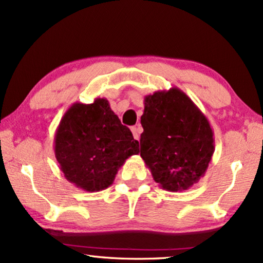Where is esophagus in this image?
Here are the masks:
<instances>
[{
  "label": "esophagus",
  "mask_w": 263,
  "mask_h": 263,
  "mask_svg": "<svg viewBox=\"0 0 263 263\" xmlns=\"http://www.w3.org/2000/svg\"><path fill=\"white\" fill-rule=\"evenodd\" d=\"M141 132H142V127L140 124L135 125V127H132V133H133V135H134L135 140L140 139V134H141Z\"/></svg>",
  "instance_id": "34e87169"
}]
</instances>
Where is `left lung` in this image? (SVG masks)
I'll use <instances>...</instances> for the list:
<instances>
[{
    "instance_id": "left-lung-1",
    "label": "left lung",
    "mask_w": 263,
    "mask_h": 263,
    "mask_svg": "<svg viewBox=\"0 0 263 263\" xmlns=\"http://www.w3.org/2000/svg\"><path fill=\"white\" fill-rule=\"evenodd\" d=\"M140 156L167 192L189 189L206 174L214 153L210 122L177 87L145 97Z\"/></svg>"
}]
</instances>
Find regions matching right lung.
<instances>
[{
    "instance_id": "right-lung-1",
    "label": "right lung",
    "mask_w": 263,
    "mask_h": 263,
    "mask_svg": "<svg viewBox=\"0 0 263 263\" xmlns=\"http://www.w3.org/2000/svg\"><path fill=\"white\" fill-rule=\"evenodd\" d=\"M53 145L67 181L89 193L110 186L125 160L139 154V142L105 98L74 103L56 129Z\"/></svg>"
}]
</instances>
